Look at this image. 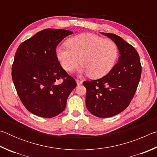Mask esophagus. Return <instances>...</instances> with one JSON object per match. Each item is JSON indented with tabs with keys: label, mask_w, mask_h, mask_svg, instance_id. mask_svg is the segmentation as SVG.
<instances>
[{
	"label": "esophagus",
	"mask_w": 157,
	"mask_h": 157,
	"mask_svg": "<svg viewBox=\"0 0 157 157\" xmlns=\"http://www.w3.org/2000/svg\"><path fill=\"white\" fill-rule=\"evenodd\" d=\"M82 82H83V81L82 80H80V79H76V83L78 85H81L82 84Z\"/></svg>",
	"instance_id": "esophagus-1"
}]
</instances>
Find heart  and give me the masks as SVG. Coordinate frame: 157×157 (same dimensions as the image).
I'll use <instances>...</instances> for the list:
<instances>
[{
    "label": "heart",
    "mask_w": 157,
    "mask_h": 157,
    "mask_svg": "<svg viewBox=\"0 0 157 157\" xmlns=\"http://www.w3.org/2000/svg\"><path fill=\"white\" fill-rule=\"evenodd\" d=\"M68 48L58 46L56 56L62 67L71 72L80 62V72L91 78H102L114 68L118 58L115 42L91 33H83L66 41Z\"/></svg>",
    "instance_id": "b5f03b06"
}]
</instances>
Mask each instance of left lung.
<instances>
[{
	"instance_id": "left-lung-1",
	"label": "left lung",
	"mask_w": 157,
	"mask_h": 157,
	"mask_svg": "<svg viewBox=\"0 0 157 157\" xmlns=\"http://www.w3.org/2000/svg\"><path fill=\"white\" fill-rule=\"evenodd\" d=\"M115 42L120 56L111 72L96 80L84 81L86 106L95 116L109 118L128 107L141 75L139 55L134 47L116 34L100 33Z\"/></svg>"
}]
</instances>
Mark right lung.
Masks as SVG:
<instances>
[{
	"label": "right lung",
	"mask_w": 157,
	"mask_h": 157,
	"mask_svg": "<svg viewBox=\"0 0 157 157\" xmlns=\"http://www.w3.org/2000/svg\"><path fill=\"white\" fill-rule=\"evenodd\" d=\"M73 33L63 29H45L18 48L12 68V80L23 105L34 115L52 118L62 113L77 86L56 56L57 45ZM62 78L63 82L59 83Z\"/></svg>",
	"instance_id": "add662e5"
}]
</instances>
